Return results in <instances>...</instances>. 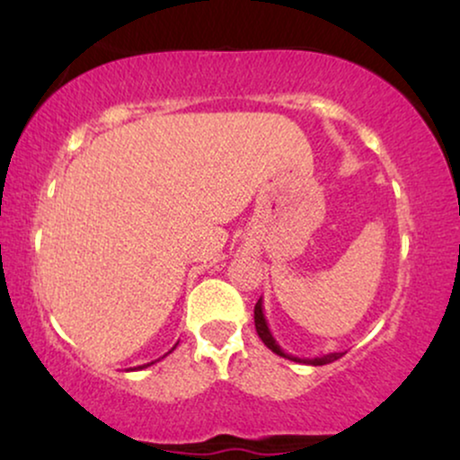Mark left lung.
Returning <instances> with one entry per match:
<instances>
[{
	"instance_id": "left-lung-1",
	"label": "left lung",
	"mask_w": 460,
	"mask_h": 460,
	"mask_svg": "<svg viewBox=\"0 0 460 460\" xmlns=\"http://www.w3.org/2000/svg\"><path fill=\"white\" fill-rule=\"evenodd\" d=\"M255 329H257V335L261 337V341L266 344L270 350L274 352V355L279 357H285L289 358V361H298V363H309V366H326V363H332L337 361V358H341L346 355V352H329V355H322V357H314V358H298L294 355H288V352L283 350L281 346L277 344V340L272 337L270 329H268V322H266V315H263V303L261 298L257 300L255 305Z\"/></svg>"
}]
</instances>
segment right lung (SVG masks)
<instances>
[{"label":"right lung","mask_w":460,"mask_h":460,"mask_svg":"<svg viewBox=\"0 0 460 460\" xmlns=\"http://www.w3.org/2000/svg\"><path fill=\"white\" fill-rule=\"evenodd\" d=\"M172 350H175V346H172ZM172 350H168V352H172ZM168 352H166V355H168ZM146 366H151V363H146ZM146 366H138V369H142V367H146ZM136 369V367H134Z\"/></svg>","instance_id":"1"}]
</instances>
